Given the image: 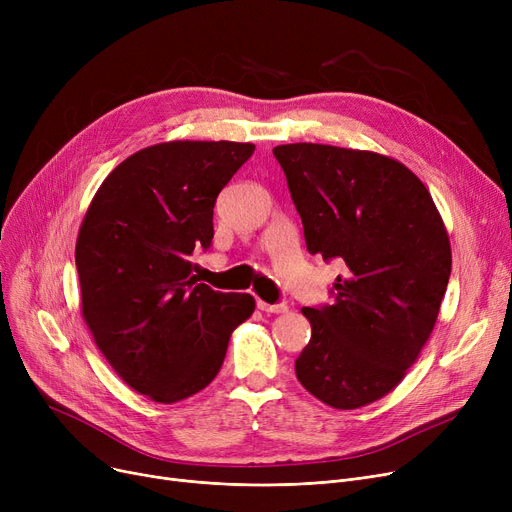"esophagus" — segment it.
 Wrapping results in <instances>:
<instances>
[{
    "label": "esophagus",
    "instance_id": "esophagus-1",
    "mask_svg": "<svg viewBox=\"0 0 512 512\" xmlns=\"http://www.w3.org/2000/svg\"><path fill=\"white\" fill-rule=\"evenodd\" d=\"M257 307L261 309V311H265V313H286L288 311V307L286 305H270V303H265V301H257Z\"/></svg>",
    "mask_w": 512,
    "mask_h": 512
}]
</instances>
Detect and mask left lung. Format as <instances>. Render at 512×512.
I'll use <instances>...</instances> for the list:
<instances>
[{"mask_svg": "<svg viewBox=\"0 0 512 512\" xmlns=\"http://www.w3.org/2000/svg\"><path fill=\"white\" fill-rule=\"evenodd\" d=\"M307 251L338 259L334 303L303 307L311 340L294 361L307 392L351 411L392 392L436 326L450 278V238L425 184L363 149L274 147Z\"/></svg>", "mask_w": 512, "mask_h": 512, "instance_id": "8db88e82", "label": "left lung"}]
</instances>
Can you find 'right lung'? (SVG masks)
<instances>
[{
  "label": "right lung",
  "mask_w": 512,
  "mask_h": 512,
  "mask_svg": "<svg viewBox=\"0 0 512 512\" xmlns=\"http://www.w3.org/2000/svg\"><path fill=\"white\" fill-rule=\"evenodd\" d=\"M253 143L170 141L107 176L76 238L83 319L132 390L172 405L218 375L232 332L255 311L247 292H215L191 274L209 249L213 205Z\"/></svg>",
  "instance_id": "obj_1"
}]
</instances>
